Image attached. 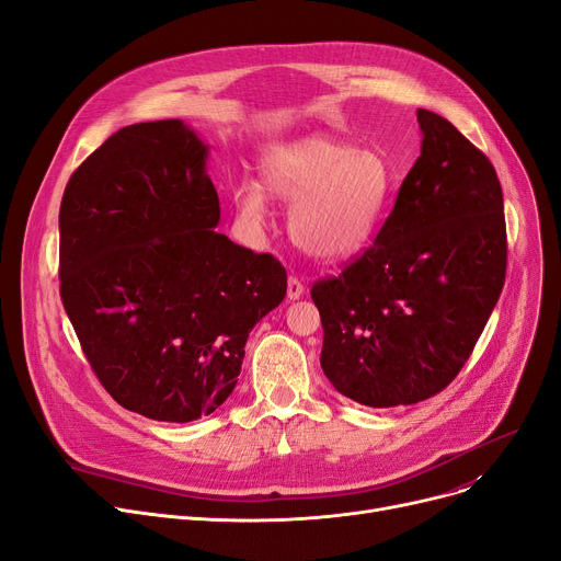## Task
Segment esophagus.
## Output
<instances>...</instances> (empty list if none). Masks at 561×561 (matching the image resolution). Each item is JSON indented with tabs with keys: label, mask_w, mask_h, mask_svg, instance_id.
<instances>
[{
	"label": "esophagus",
	"mask_w": 561,
	"mask_h": 561,
	"mask_svg": "<svg viewBox=\"0 0 561 561\" xmlns=\"http://www.w3.org/2000/svg\"><path fill=\"white\" fill-rule=\"evenodd\" d=\"M286 296H288V300H300L305 296V284L298 277H288Z\"/></svg>",
	"instance_id": "obj_1"
}]
</instances>
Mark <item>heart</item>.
I'll list each match as a JSON object with an SVG mask.
<instances>
[{
	"label": "heart",
	"mask_w": 561,
	"mask_h": 561,
	"mask_svg": "<svg viewBox=\"0 0 561 561\" xmlns=\"http://www.w3.org/2000/svg\"><path fill=\"white\" fill-rule=\"evenodd\" d=\"M263 186L245 180L233 188L239 216L259 225L273 197L293 204L290 236L307 254L343 261L370 245L393 191L387 161L330 136L268 147L261 157Z\"/></svg>",
	"instance_id": "heart-1"
}]
</instances>
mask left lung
Wrapping results in <instances>:
<instances>
[{"label":"left lung","instance_id":"1","mask_svg":"<svg viewBox=\"0 0 561 561\" xmlns=\"http://www.w3.org/2000/svg\"><path fill=\"white\" fill-rule=\"evenodd\" d=\"M421 157L375 243L320 279V366L366 407L416 404L444 391L473 352L507 271L495 168L453 123L419 108Z\"/></svg>","mask_w":561,"mask_h":561}]
</instances>
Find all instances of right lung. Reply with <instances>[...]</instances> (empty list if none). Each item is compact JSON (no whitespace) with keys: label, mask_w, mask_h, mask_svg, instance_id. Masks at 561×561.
<instances>
[{"label":"right lung","mask_w":561,"mask_h":561,"mask_svg":"<svg viewBox=\"0 0 561 561\" xmlns=\"http://www.w3.org/2000/svg\"><path fill=\"white\" fill-rule=\"evenodd\" d=\"M206 147L182 121L115 131L70 176L58 229L61 300L111 398L191 423L233 391L286 271L218 233Z\"/></svg>","instance_id":"right-lung-1"}]
</instances>
